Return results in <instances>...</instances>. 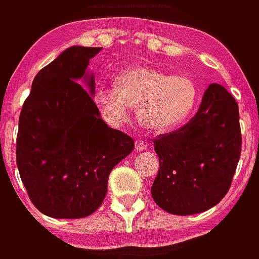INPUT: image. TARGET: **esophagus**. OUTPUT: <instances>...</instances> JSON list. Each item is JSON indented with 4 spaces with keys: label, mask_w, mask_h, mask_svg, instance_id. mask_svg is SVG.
Returning a JSON list of instances; mask_svg holds the SVG:
<instances>
[{
    "label": "esophagus",
    "mask_w": 259,
    "mask_h": 259,
    "mask_svg": "<svg viewBox=\"0 0 259 259\" xmlns=\"http://www.w3.org/2000/svg\"><path fill=\"white\" fill-rule=\"evenodd\" d=\"M147 149V143L146 141H141V140H137L136 141V150L137 151H143V150Z\"/></svg>",
    "instance_id": "34e87169"
}]
</instances>
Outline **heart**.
<instances>
[{
    "label": "heart",
    "instance_id": "heart-1",
    "mask_svg": "<svg viewBox=\"0 0 259 259\" xmlns=\"http://www.w3.org/2000/svg\"><path fill=\"white\" fill-rule=\"evenodd\" d=\"M96 109L110 126L128 121L131 109L143 126L170 133L192 118L201 100L198 83L189 75H174L149 65L126 68L115 77V85H97Z\"/></svg>",
    "mask_w": 259,
    "mask_h": 259
}]
</instances>
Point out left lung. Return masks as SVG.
I'll return each mask as SVG.
<instances>
[{
	"mask_svg": "<svg viewBox=\"0 0 259 259\" xmlns=\"http://www.w3.org/2000/svg\"><path fill=\"white\" fill-rule=\"evenodd\" d=\"M239 108L223 85H208L194 118L154 140L160 169L151 197L176 215L202 213L223 200L240 157Z\"/></svg>",
	"mask_w": 259,
	"mask_h": 259,
	"instance_id": "left-lung-1",
	"label": "left lung"
}]
</instances>
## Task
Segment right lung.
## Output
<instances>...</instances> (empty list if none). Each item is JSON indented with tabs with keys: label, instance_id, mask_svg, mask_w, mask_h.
Listing matches in <instances>:
<instances>
[{
	"label": "right lung",
	"instance_id": "right-lung-1",
	"mask_svg": "<svg viewBox=\"0 0 259 259\" xmlns=\"http://www.w3.org/2000/svg\"><path fill=\"white\" fill-rule=\"evenodd\" d=\"M99 51L71 46L59 54L36 74L20 113V178L34 207L49 217L95 213L110 170L134 149V140L108 126L96 109L95 75L87 67Z\"/></svg>",
	"mask_w": 259,
	"mask_h": 259
}]
</instances>
